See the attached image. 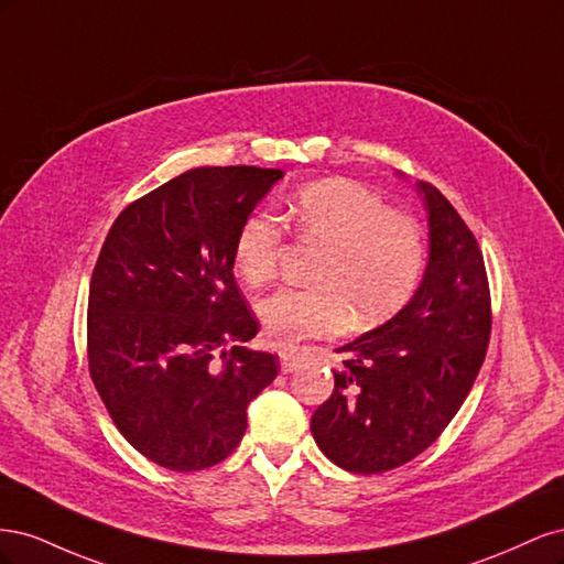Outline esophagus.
<instances>
[{"label": "esophagus", "instance_id": "1", "mask_svg": "<svg viewBox=\"0 0 564 564\" xmlns=\"http://www.w3.org/2000/svg\"><path fill=\"white\" fill-rule=\"evenodd\" d=\"M296 365H299V355L294 350L280 352V367L284 373H292L296 369Z\"/></svg>", "mask_w": 564, "mask_h": 564}]
</instances>
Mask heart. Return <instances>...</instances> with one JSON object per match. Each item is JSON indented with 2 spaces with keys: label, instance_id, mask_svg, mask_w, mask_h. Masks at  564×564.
<instances>
[{
  "label": "heart",
  "instance_id": "heart-1",
  "mask_svg": "<svg viewBox=\"0 0 564 564\" xmlns=\"http://www.w3.org/2000/svg\"><path fill=\"white\" fill-rule=\"evenodd\" d=\"M289 224L324 249L311 289H280L259 303L270 346L292 348L305 338L334 336L350 319L371 327L395 315L416 292L425 265L423 232L416 220L352 181L305 185L286 204ZM282 228L256 212L242 220L232 242L235 270L247 284L275 278Z\"/></svg>",
  "mask_w": 564,
  "mask_h": 564
}]
</instances>
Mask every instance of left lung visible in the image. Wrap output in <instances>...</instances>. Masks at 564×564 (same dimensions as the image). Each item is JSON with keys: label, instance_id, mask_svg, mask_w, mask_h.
<instances>
[{"label": "left lung", "instance_id": "1", "mask_svg": "<svg viewBox=\"0 0 564 564\" xmlns=\"http://www.w3.org/2000/svg\"><path fill=\"white\" fill-rule=\"evenodd\" d=\"M416 187L431 228L421 286L395 317L336 350L344 367L311 421L324 456L360 475L398 468L433 445L468 398L489 344L482 251L435 185Z\"/></svg>", "mask_w": 564, "mask_h": 564}]
</instances>
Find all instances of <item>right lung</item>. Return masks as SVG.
<instances>
[{
    "label": "right lung",
    "mask_w": 564,
    "mask_h": 564,
    "mask_svg": "<svg viewBox=\"0 0 564 564\" xmlns=\"http://www.w3.org/2000/svg\"><path fill=\"white\" fill-rule=\"evenodd\" d=\"M284 172L199 166L131 202L89 286V373L117 431L158 466L220 464L278 377L232 272V242Z\"/></svg>",
    "instance_id": "1"
}]
</instances>
